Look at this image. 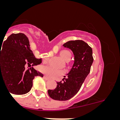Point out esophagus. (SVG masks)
Segmentation results:
<instances>
[{
	"mask_svg": "<svg viewBox=\"0 0 120 120\" xmlns=\"http://www.w3.org/2000/svg\"><path fill=\"white\" fill-rule=\"evenodd\" d=\"M44 77V79H45V80H49V79L48 77H47V76H44V77Z\"/></svg>",
	"mask_w": 120,
	"mask_h": 120,
	"instance_id": "obj_1",
	"label": "esophagus"
}]
</instances>
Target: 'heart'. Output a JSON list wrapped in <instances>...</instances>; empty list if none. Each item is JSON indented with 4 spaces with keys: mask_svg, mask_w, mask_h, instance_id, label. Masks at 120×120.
Instances as JSON below:
<instances>
[{
    "mask_svg": "<svg viewBox=\"0 0 120 120\" xmlns=\"http://www.w3.org/2000/svg\"><path fill=\"white\" fill-rule=\"evenodd\" d=\"M59 56L65 62H68L71 59V55L67 50H63L60 52ZM48 58H44L43 59L44 63H47L48 62ZM41 72L45 74L49 78L53 79H58L61 77L64 74V71H56L49 66H42L40 68Z\"/></svg>",
    "mask_w": 120,
    "mask_h": 120,
    "instance_id": "heart-1",
    "label": "heart"
}]
</instances>
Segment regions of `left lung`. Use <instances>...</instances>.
Segmentation results:
<instances>
[{
	"mask_svg": "<svg viewBox=\"0 0 120 120\" xmlns=\"http://www.w3.org/2000/svg\"><path fill=\"white\" fill-rule=\"evenodd\" d=\"M63 46L71 49L75 56L73 67L67 76L62 81L57 82L55 90H49L48 94L55 100L65 101L75 96L88 75L93 62V50L90 45L82 40L69 41Z\"/></svg>",
	"mask_w": 120,
	"mask_h": 120,
	"instance_id": "left-lung-1",
	"label": "left lung"
}]
</instances>
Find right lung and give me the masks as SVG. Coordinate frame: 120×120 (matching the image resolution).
Wrapping results in <instances>:
<instances>
[{"label": "right lung", "instance_id": "add662e5", "mask_svg": "<svg viewBox=\"0 0 120 120\" xmlns=\"http://www.w3.org/2000/svg\"><path fill=\"white\" fill-rule=\"evenodd\" d=\"M41 62V59L34 56L24 34H12L0 50V81L2 79L11 94H26L31 90L35 77H43L42 73L33 68ZM27 66L32 67L26 69Z\"/></svg>", "mask_w": 120, "mask_h": 120}]
</instances>
